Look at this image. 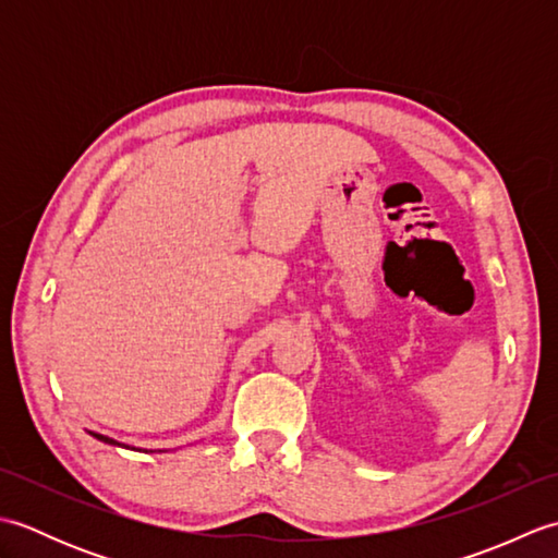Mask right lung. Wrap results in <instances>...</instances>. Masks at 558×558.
Returning <instances> with one entry per match:
<instances>
[{
	"mask_svg": "<svg viewBox=\"0 0 558 558\" xmlns=\"http://www.w3.org/2000/svg\"><path fill=\"white\" fill-rule=\"evenodd\" d=\"M93 438H98V441H102V444H110V446H122V448H132V450H138V448H134V446H129V444H120L117 441V438H110V436H105V434H98V432H88ZM146 450V448H144ZM148 453V450H146ZM150 453H156V450H150ZM158 453H162V448H158Z\"/></svg>",
	"mask_w": 558,
	"mask_h": 558,
	"instance_id": "obj_1",
	"label": "right lung"
}]
</instances>
